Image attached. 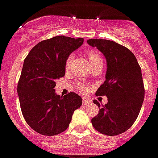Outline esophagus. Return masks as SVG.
Segmentation results:
<instances>
[{
	"label": "esophagus",
	"mask_w": 158,
	"mask_h": 158,
	"mask_svg": "<svg viewBox=\"0 0 158 158\" xmlns=\"http://www.w3.org/2000/svg\"><path fill=\"white\" fill-rule=\"evenodd\" d=\"M82 102H83V104H84L85 106V105H89V104H91L92 101H91L89 98H82Z\"/></svg>",
	"instance_id": "esophagus-1"
}]
</instances>
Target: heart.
I'll return each mask as SVG.
<instances>
[{"mask_svg": "<svg viewBox=\"0 0 158 158\" xmlns=\"http://www.w3.org/2000/svg\"><path fill=\"white\" fill-rule=\"evenodd\" d=\"M86 55L88 56L89 60V62L91 64V65H94V64H98V63L102 62V57L101 56V54L99 53V52L95 49H89L86 52ZM74 56L73 54H69L68 56V57L66 58L65 60V66L66 69H69L70 65H71V63H72V60L73 59ZM78 88L80 89V91L81 92H86L87 91V88L83 84H79Z\"/></svg>", "mask_w": 158, "mask_h": 158, "instance_id": "heart-1", "label": "heart"}]
</instances>
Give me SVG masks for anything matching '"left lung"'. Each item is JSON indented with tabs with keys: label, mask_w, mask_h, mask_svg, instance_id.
Instances as JSON below:
<instances>
[{
	"label": "left lung",
	"mask_w": 158,
	"mask_h": 158,
	"mask_svg": "<svg viewBox=\"0 0 158 158\" xmlns=\"http://www.w3.org/2000/svg\"><path fill=\"white\" fill-rule=\"evenodd\" d=\"M89 45L97 47L106 56L107 71L97 96H106L105 106L97 100L94 103L99 113L91 121L94 129L108 136L123 133L138 117L145 97L141 69L133 52L121 44L104 39H89Z\"/></svg>",
	"instance_id": "left-lung-1"
}]
</instances>
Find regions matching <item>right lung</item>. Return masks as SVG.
<instances>
[{"instance_id": "add662e5", "label": "right lung", "mask_w": 158, "mask_h": 158, "mask_svg": "<svg viewBox=\"0 0 158 158\" xmlns=\"http://www.w3.org/2000/svg\"><path fill=\"white\" fill-rule=\"evenodd\" d=\"M84 39L56 36L33 47L24 60L17 83L23 117L33 130L45 136L62 133L69 125L81 98L70 92L56 95V79L65 74V60L83 44Z\"/></svg>"}]
</instances>
